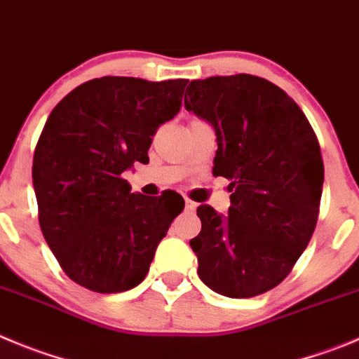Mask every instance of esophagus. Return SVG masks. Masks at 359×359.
Listing matches in <instances>:
<instances>
[{"label":"esophagus","instance_id":"obj_1","mask_svg":"<svg viewBox=\"0 0 359 359\" xmlns=\"http://www.w3.org/2000/svg\"><path fill=\"white\" fill-rule=\"evenodd\" d=\"M196 207H198V203H195L193 200H186V210H187V212H193Z\"/></svg>","mask_w":359,"mask_h":359}]
</instances>
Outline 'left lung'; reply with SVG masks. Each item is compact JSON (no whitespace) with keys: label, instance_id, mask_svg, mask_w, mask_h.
Returning <instances> with one entry per match:
<instances>
[{"label":"left lung","instance_id":"8db88e82","mask_svg":"<svg viewBox=\"0 0 359 359\" xmlns=\"http://www.w3.org/2000/svg\"><path fill=\"white\" fill-rule=\"evenodd\" d=\"M184 106L216 130L214 177L230 180V207L196 209L189 241L198 276L226 297H253L285 280L316 230L323 195L320 147L299 106L267 79H195Z\"/></svg>","mask_w":359,"mask_h":359}]
</instances>
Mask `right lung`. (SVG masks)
<instances>
[{
  "instance_id": "obj_1",
  "label": "right lung",
  "mask_w": 359,
  "mask_h": 359,
  "mask_svg": "<svg viewBox=\"0 0 359 359\" xmlns=\"http://www.w3.org/2000/svg\"><path fill=\"white\" fill-rule=\"evenodd\" d=\"M187 79H92L63 97L33 156L39 221L67 276L115 294L140 285L182 196L130 193L123 172L149 163L152 136L182 106Z\"/></svg>"
}]
</instances>
